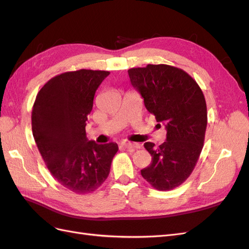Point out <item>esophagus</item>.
Instances as JSON below:
<instances>
[{
    "label": "esophagus",
    "instance_id": "obj_1",
    "mask_svg": "<svg viewBox=\"0 0 249 249\" xmlns=\"http://www.w3.org/2000/svg\"><path fill=\"white\" fill-rule=\"evenodd\" d=\"M122 145L127 149H137L141 147V144L136 142H123Z\"/></svg>",
    "mask_w": 249,
    "mask_h": 249
}]
</instances>
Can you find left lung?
<instances>
[{"instance_id": "left-lung-1", "label": "left lung", "mask_w": 249, "mask_h": 249, "mask_svg": "<svg viewBox=\"0 0 249 249\" xmlns=\"http://www.w3.org/2000/svg\"><path fill=\"white\" fill-rule=\"evenodd\" d=\"M127 72L147 111L167 131L161 145L144 143L152 163L141 176L157 190H172L190 177L203 147L208 124L205 95L189 73L175 66L147 64Z\"/></svg>"}]
</instances>
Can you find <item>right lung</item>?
Returning <instances> with one entry per match:
<instances>
[{
    "label": "right lung",
    "mask_w": 249,
    "mask_h": 249,
    "mask_svg": "<svg viewBox=\"0 0 249 249\" xmlns=\"http://www.w3.org/2000/svg\"><path fill=\"white\" fill-rule=\"evenodd\" d=\"M106 71L79 70L50 79L37 93L32 132L51 175L77 194L95 191L109 176L116 143L97 144L86 137V122Z\"/></svg>",
    "instance_id": "add662e5"
}]
</instances>
